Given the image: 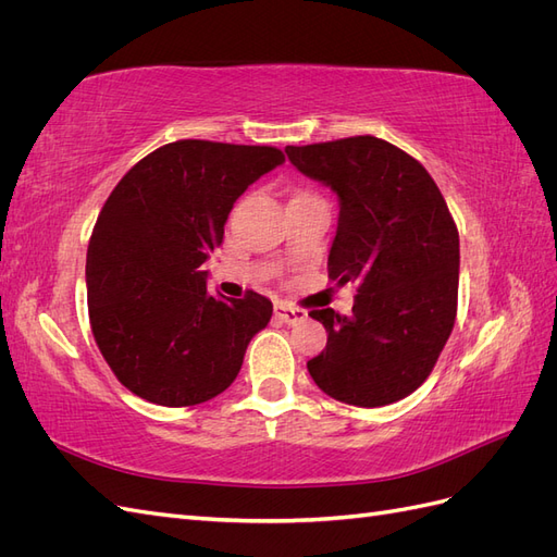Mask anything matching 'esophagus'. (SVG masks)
<instances>
[{"mask_svg": "<svg viewBox=\"0 0 557 557\" xmlns=\"http://www.w3.org/2000/svg\"><path fill=\"white\" fill-rule=\"evenodd\" d=\"M274 313H276L278 320H283V323H288V325L305 323V320H307V311H301V309L290 307V305H276Z\"/></svg>", "mask_w": 557, "mask_h": 557, "instance_id": "34e87169", "label": "esophagus"}]
</instances>
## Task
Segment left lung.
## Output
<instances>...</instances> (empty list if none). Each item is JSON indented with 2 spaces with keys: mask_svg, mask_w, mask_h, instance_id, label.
Returning <instances> with one entry per match:
<instances>
[{
  "mask_svg": "<svg viewBox=\"0 0 557 557\" xmlns=\"http://www.w3.org/2000/svg\"><path fill=\"white\" fill-rule=\"evenodd\" d=\"M285 153L339 199L327 274L358 283L350 315L309 313L327 330L309 374L352 407L399 401L430 376L458 311L460 237L446 201L423 164L369 134Z\"/></svg>",
  "mask_w": 557,
  "mask_h": 557,
  "instance_id": "obj_1",
  "label": "left lung"
}]
</instances>
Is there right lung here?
<instances>
[{
  "mask_svg": "<svg viewBox=\"0 0 557 557\" xmlns=\"http://www.w3.org/2000/svg\"><path fill=\"white\" fill-rule=\"evenodd\" d=\"M285 158L272 146L199 139L166 144L115 185L88 244L95 342L127 391L160 407H193L232 385L272 301L211 297L201 264L223 244L250 183Z\"/></svg>",
  "mask_w": 557,
  "mask_h": 557,
  "instance_id": "right-lung-1",
  "label": "right lung"
}]
</instances>
